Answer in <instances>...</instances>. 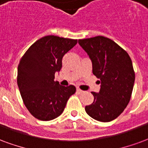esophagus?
<instances>
[{"instance_id": "34e87169", "label": "esophagus", "mask_w": 148, "mask_h": 148, "mask_svg": "<svg viewBox=\"0 0 148 148\" xmlns=\"http://www.w3.org/2000/svg\"><path fill=\"white\" fill-rule=\"evenodd\" d=\"M77 92L79 94H82V93H83V92H84V91H82V89H80V88H77Z\"/></svg>"}]
</instances>
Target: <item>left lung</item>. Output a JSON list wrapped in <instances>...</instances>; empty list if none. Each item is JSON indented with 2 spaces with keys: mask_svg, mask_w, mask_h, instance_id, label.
Segmentation results:
<instances>
[{
  "mask_svg": "<svg viewBox=\"0 0 148 148\" xmlns=\"http://www.w3.org/2000/svg\"><path fill=\"white\" fill-rule=\"evenodd\" d=\"M78 43L92 63V73L100 81L99 93L85 111L95 120L108 122L121 114L130 103L135 82L132 60L126 51L103 36L80 39Z\"/></svg>",
  "mask_w": 148,
  "mask_h": 148,
  "instance_id": "8db88e82",
  "label": "left lung"
}]
</instances>
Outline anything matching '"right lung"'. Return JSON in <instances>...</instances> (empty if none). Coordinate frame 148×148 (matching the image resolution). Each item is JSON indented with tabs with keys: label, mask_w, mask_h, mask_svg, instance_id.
Segmentation results:
<instances>
[{
	"label": "right lung",
	"mask_w": 148,
	"mask_h": 148,
	"mask_svg": "<svg viewBox=\"0 0 148 148\" xmlns=\"http://www.w3.org/2000/svg\"><path fill=\"white\" fill-rule=\"evenodd\" d=\"M77 43L75 39L49 35L35 41L22 56L17 84L24 104L36 119H56L76 92L74 85L62 86L54 78L62 67L64 55Z\"/></svg>",
	"instance_id": "obj_1"
}]
</instances>
